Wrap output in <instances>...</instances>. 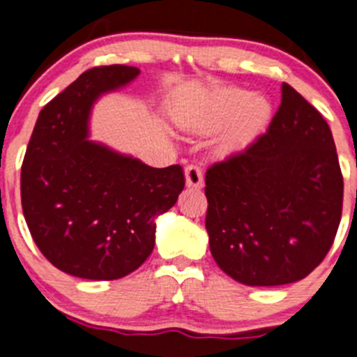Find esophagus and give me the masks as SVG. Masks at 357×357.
<instances>
[{"instance_id": "1", "label": "esophagus", "mask_w": 357, "mask_h": 357, "mask_svg": "<svg viewBox=\"0 0 357 357\" xmlns=\"http://www.w3.org/2000/svg\"><path fill=\"white\" fill-rule=\"evenodd\" d=\"M185 178H186V185L192 186V188H202L204 185V174H202V169L199 165H188L185 169Z\"/></svg>"}]
</instances>
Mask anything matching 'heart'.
<instances>
[{
  "instance_id": "b5f03b06",
  "label": "heart",
  "mask_w": 357,
  "mask_h": 357,
  "mask_svg": "<svg viewBox=\"0 0 357 357\" xmlns=\"http://www.w3.org/2000/svg\"><path fill=\"white\" fill-rule=\"evenodd\" d=\"M236 114L238 118L224 139L225 148L245 144L255 133L261 132L271 114V105L262 96H250L248 91L241 88L216 89L206 107L190 121V126L201 132H209L224 126Z\"/></svg>"
}]
</instances>
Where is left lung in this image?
Returning <instances> with one entry per match:
<instances>
[{
  "instance_id": "left-lung-1",
  "label": "left lung",
  "mask_w": 357,
  "mask_h": 357,
  "mask_svg": "<svg viewBox=\"0 0 357 357\" xmlns=\"http://www.w3.org/2000/svg\"><path fill=\"white\" fill-rule=\"evenodd\" d=\"M216 264L252 287L298 282L328 255L344 204L331 130L287 82L266 133L206 171Z\"/></svg>"
}]
</instances>
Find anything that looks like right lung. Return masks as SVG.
<instances>
[{
    "mask_svg": "<svg viewBox=\"0 0 357 357\" xmlns=\"http://www.w3.org/2000/svg\"><path fill=\"white\" fill-rule=\"evenodd\" d=\"M139 75L126 65L86 70L40 111L21 169L26 224L52 266L86 280L135 271L155 246V218L185 188L181 165L149 167L88 141L91 105Z\"/></svg>",
    "mask_w": 357,
    "mask_h": 357,
    "instance_id": "right-lung-1",
    "label": "right lung"
}]
</instances>
